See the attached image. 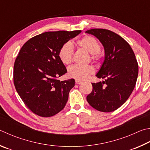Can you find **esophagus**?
Returning a JSON list of instances; mask_svg holds the SVG:
<instances>
[{
	"mask_svg": "<svg viewBox=\"0 0 150 150\" xmlns=\"http://www.w3.org/2000/svg\"><path fill=\"white\" fill-rule=\"evenodd\" d=\"M82 83V81H80L79 80H76V84H81V83Z\"/></svg>",
	"mask_w": 150,
	"mask_h": 150,
	"instance_id": "1",
	"label": "esophagus"
}]
</instances>
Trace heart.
<instances>
[{"label": "heart", "mask_w": 150, "mask_h": 150, "mask_svg": "<svg viewBox=\"0 0 150 150\" xmlns=\"http://www.w3.org/2000/svg\"><path fill=\"white\" fill-rule=\"evenodd\" d=\"M76 44L79 48L83 49L91 54V59L93 60H99L101 59L100 52L101 45L97 39L91 35L83 36L78 39ZM73 48L71 44L67 43L63 45L59 50V57L63 64H69L72 62ZM94 72V68L91 65L79 66L74 65L68 68V76L76 80H85Z\"/></svg>", "instance_id": "1"}]
</instances>
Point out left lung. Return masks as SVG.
Here are the masks:
<instances>
[{
    "mask_svg": "<svg viewBox=\"0 0 150 150\" xmlns=\"http://www.w3.org/2000/svg\"><path fill=\"white\" fill-rule=\"evenodd\" d=\"M99 39L105 51L104 60L96 74L104 81L92 83L88 103L99 111L112 112L124 104L135 87L138 65L132 48L122 37L105 29L86 31Z\"/></svg>",
    "mask_w": 150,
    "mask_h": 150,
    "instance_id": "1",
    "label": "left lung"
}]
</instances>
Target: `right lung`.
Instances as JSON below:
<instances>
[{"mask_svg": "<svg viewBox=\"0 0 150 150\" xmlns=\"http://www.w3.org/2000/svg\"><path fill=\"white\" fill-rule=\"evenodd\" d=\"M81 31H47L29 39L21 48L14 62V83L33 113L49 117L64 109L75 80H58L67 72L59 52L63 45Z\"/></svg>", "mask_w": 150, "mask_h": 150, "instance_id": "1", "label": "right lung"}]
</instances>
